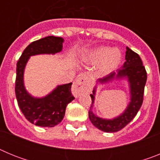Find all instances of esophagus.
I'll use <instances>...</instances> for the list:
<instances>
[{"label":"esophagus","instance_id":"34e87169","mask_svg":"<svg viewBox=\"0 0 160 160\" xmlns=\"http://www.w3.org/2000/svg\"><path fill=\"white\" fill-rule=\"evenodd\" d=\"M85 75L84 74H80L78 77L76 79V82H74V84L73 85L72 87V93L75 97H78L80 94L82 92V85L85 82Z\"/></svg>","mask_w":160,"mask_h":160}]
</instances>
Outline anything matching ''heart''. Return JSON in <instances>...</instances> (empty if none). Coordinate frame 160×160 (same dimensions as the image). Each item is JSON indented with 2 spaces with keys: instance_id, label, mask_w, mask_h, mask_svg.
<instances>
[{
  "instance_id": "b5f03b06",
  "label": "heart",
  "mask_w": 160,
  "mask_h": 160,
  "mask_svg": "<svg viewBox=\"0 0 160 160\" xmlns=\"http://www.w3.org/2000/svg\"><path fill=\"white\" fill-rule=\"evenodd\" d=\"M122 53L118 48L101 46L83 53L82 62L87 66H97L98 75L107 76L118 69L122 62Z\"/></svg>"
}]
</instances>
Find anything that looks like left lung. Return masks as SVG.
Segmentation results:
<instances>
[{
  "mask_svg": "<svg viewBox=\"0 0 160 160\" xmlns=\"http://www.w3.org/2000/svg\"><path fill=\"white\" fill-rule=\"evenodd\" d=\"M126 62L122 68L112 72L102 78L98 79L93 93L90 94L92 104L89 111V118L94 127L104 132L113 133L122 130L128 125L139 111L143 100L144 87L147 82V72L142 66L140 57L127 47ZM114 80H125L129 88L130 102L124 112L113 119H103L92 112V108L95 100L98 84H107Z\"/></svg>",
  "mask_w": 160,
  "mask_h": 160,
  "instance_id": "obj_1",
  "label": "left lung"
}]
</instances>
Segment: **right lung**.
I'll return each instance as SVG.
<instances>
[{
    "mask_svg": "<svg viewBox=\"0 0 160 160\" xmlns=\"http://www.w3.org/2000/svg\"><path fill=\"white\" fill-rule=\"evenodd\" d=\"M64 39L49 36L29 44L17 64L15 93L18 106L26 119L42 128H53L62 122L66 106L74 97L72 95V82L58 85L43 97H35L28 92L24 83V73L29 58L40 54H55L62 50Z\"/></svg>",
    "mask_w": 160,
    "mask_h": 160,
    "instance_id": "1",
    "label": "right lung"
}]
</instances>
